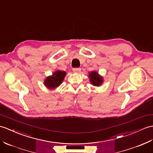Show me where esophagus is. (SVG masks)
<instances>
[{"label": "esophagus", "mask_w": 153, "mask_h": 153, "mask_svg": "<svg viewBox=\"0 0 153 153\" xmlns=\"http://www.w3.org/2000/svg\"><path fill=\"white\" fill-rule=\"evenodd\" d=\"M72 71L74 72H76V73H77V72H79L80 71H81V68H74L73 69H72Z\"/></svg>", "instance_id": "1"}]
</instances>
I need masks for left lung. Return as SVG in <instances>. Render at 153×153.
I'll list each match as a JSON object with an SVG mask.
<instances>
[{
    "label": "left lung",
    "mask_w": 153,
    "mask_h": 153,
    "mask_svg": "<svg viewBox=\"0 0 153 153\" xmlns=\"http://www.w3.org/2000/svg\"><path fill=\"white\" fill-rule=\"evenodd\" d=\"M89 77L91 83L95 86H99L102 83V78L98 76L97 72H92L89 74Z\"/></svg>",
    "instance_id": "left-lung-1"
}]
</instances>
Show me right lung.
I'll return each mask as SVG.
<instances>
[{
  "mask_svg": "<svg viewBox=\"0 0 153 153\" xmlns=\"http://www.w3.org/2000/svg\"><path fill=\"white\" fill-rule=\"evenodd\" d=\"M66 76V72L62 71H56L53 73L52 76L46 78L44 84L46 87L49 88H54L59 86Z\"/></svg>",
  "mask_w": 153,
  "mask_h": 153,
  "instance_id": "obj_1",
  "label": "right lung"
}]
</instances>
